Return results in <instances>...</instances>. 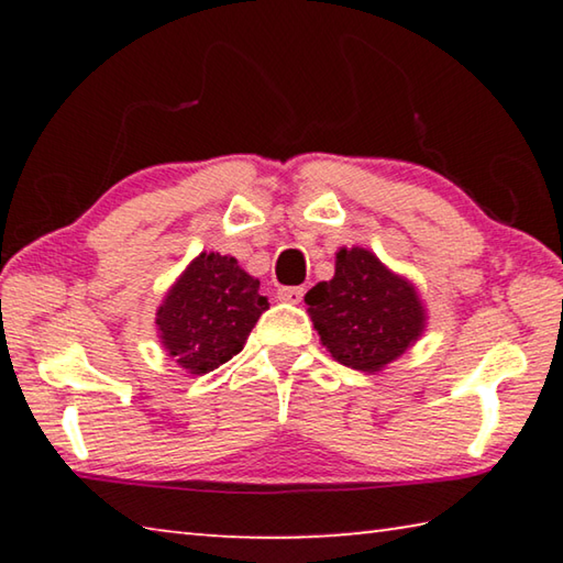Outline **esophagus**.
<instances>
[{
    "mask_svg": "<svg viewBox=\"0 0 563 563\" xmlns=\"http://www.w3.org/2000/svg\"><path fill=\"white\" fill-rule=\"evenodd\" d=\"M302 295H305L302 288H278V292H275V298H278L280 302L298 305L302 300Z\"/></svg>",
    "mask_w": 563,
    "mask_h": 563,
    "instance_id": "obj_1",
    "label": "esophagus"
}]
</instances>
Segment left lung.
I'll list each match as a JSON object with an SVG mask.
<instances>
[{
	"instance_id": "8db88e82",
	"label": "left lung",
	"mask_w": 563,
	"mask_h": 563,
	"mask_svg": "<svg viewBox=\"0 0 563 563\" xmlns=\"http://www.w3.org/2000/svg\"><path fill=\"white\" fill-rule=\"evenodd\" d=\"M312 328L340 365L375 375L405 355L427 330L415 283L352 245L335 253V275L305 295Z\"/></svg>"
}]
</instances>
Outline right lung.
<instances>
[{"instance_id":"obj_1","label":"right lung","mask_w":563,"mask_h":563,"mask_svg":"<svg viewBox=\"0 0 563 563\" xmlns=\"http://www.w3.org/2000/svg\"><path fill=\"white\" fill-rule=\"evenodd\" d=\"M268 305L261 280L245 273L233 255L203 251L158 305V342L188 375L213 373L243 350Z\"/></svg>"}]
</instances>
